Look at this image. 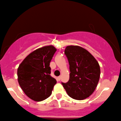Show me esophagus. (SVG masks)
Returning a JSON list of instances; mask_svg holds the SVG:
<instances>
[{
    "mask_svg": "<svg viewBox=\"0 0 121 121\" xmlns=\"http://www.w3.org/2000/svg\"><path fill=\"white\" fill-rule=\"evenodd\" d=\"M61 76H58V78H57V79H58V80H61Z\"/></svg>",
    "mask_w": 121,
    "mask_h": 121,
    "instance_id": "34e87169",
    "label": "esophagus"
}]
</instances>
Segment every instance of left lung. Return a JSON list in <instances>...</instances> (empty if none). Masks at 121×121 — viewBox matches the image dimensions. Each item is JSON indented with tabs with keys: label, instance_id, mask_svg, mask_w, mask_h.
I'll list each match as a JSON object with an SVG mask.
<instances>
[{
	"label": "left lung",
	"instance_id": "left-lung-1",
	"mask_svg": "<svg viewBox=\"0 0 121 121\" xmlns=\"http://www.w3.org/2000/svg\"><path fill=\"white\" fill-rule=\"evenodd\" d=\"M64 53L71 72L68 82L62 83L64 88L73 99H86L97 87L100 75L99 63L88 50L79 46H68Z\"/></svg>",
	"mask_w": 121,
	"mask_h": 121
}]
</instances>
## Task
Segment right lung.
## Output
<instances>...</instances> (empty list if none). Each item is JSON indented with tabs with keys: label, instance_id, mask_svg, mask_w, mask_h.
I'll list each match as a JSON object with an SVG mask.
<instances>
[{
	"label": "right lung",
	"instance_id": "right-lung-1",
	"mask_svg": "<svg viewBox=\"0 0 121 121\" xmlns=\"http://www.w3.org/2000/svg\"><path fill=\"white\" fill-rule=\"evenodd\" d=\"M57 49L53 45L38 48L23 60L17 71L20 87L29 98L40 102L49 97L57 81L50 75V63Z\"/></svg>",
	"mask_w": 121,
	"mask_h": 121
}]
</instances>
